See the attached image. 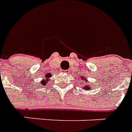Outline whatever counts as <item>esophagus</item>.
<instances>
[{"label": "esophagus", "mask_w": 132, "mask_h": 132, "mask_svg": "<svg viewBox=\"0 0 132 132\" xmlns=\"http://www.w3.org/2000/svg\"><path fill=\"white\" fill-rule=\"evenodd\" d=\"M61 72H62V73H69V70H62V71H61Z\"/></svg>", "instance_id": "1"}]
</instances>
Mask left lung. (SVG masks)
<instances>
[{
  "instance_id": "obj_1",
  "label": "left lung",
  "mask_w": 132,
  "mask_h": 132,
  "mask_svg": "<svg viewBox=\"0 0 132 132\" xmlns=\"http://www.w3.org/2000/svg\"><path fill=\"white\" fill-rule=\"evenodd\" d=\"M80 77H81V79L84 81V83L88 82V81H87V78H85L84 77H83V76H80ZM88 84H89V82H88ZM83 89H85V90H87V91H88V90H89V89H90L91 88H90V86H89V85H86L85 86H84V87H83Z\"/></svg>"
}]
</instances>
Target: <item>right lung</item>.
<instances>
[{"mask_svg": "<svg viewBox=\"0 0 132 132\" xmlns=\"http://www.w3.org/2000/svg\"><path fill=\"white\" fill-rule=\"evenodd\" d=\"M52 77V75H51V73H46V75H45V79H43L42 81H41V84L43 85H46L47 82H49L50 81V79Z\"/></svg>", "mask_w": 132, "mask_h": 132, "instance_id": "add662e5", "label": "right lung"}]
</instances>
